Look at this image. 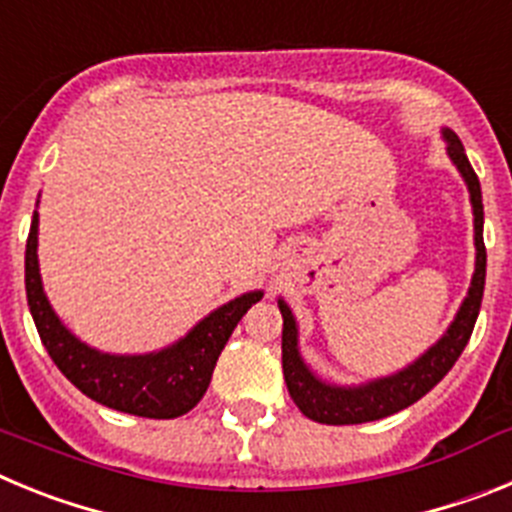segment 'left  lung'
I'll return each mask as SVG.
<instances>
[{"label":"left lung","mask_w":512,"mask_h":512,"mask_svg":"<svg viewBox=\"0 0 512 512\" xmlns=\"http://www.w3.org/2000/svg\"><path fill=\"white\" fill-rule=\"evenodd\" d=\"M446 140V153L464 176L469 189L474 212V248H477V261H474V277L467 297L456 312L454 323L449 330L433 343L423 356L408 364L402 372L379 377L372 382L359 384V387H341V384H328L312 372L305 359L300 356V343H297V320L284 300H279L284 328H282V369L287 390L295 400L302 415H307L315 423L325 425H354L369 423V420L387 418L392 413H400L408 405L418 402L425 392H431L446 374L456 359L461 356L464 346L469 343L474 323H477L479 305L485 295V274H487V251L485 238H482V225H485V210H482V189L479 179L469 164L467 153L454 130L443 128Z\"/></svg>","instance_id":"8db88e82"}]
</instances>
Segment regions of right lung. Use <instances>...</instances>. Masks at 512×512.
<instances>
[{"label": "right lung", "mask_w": 512, "mask_h": 512, "mask_svg": "<svg viewBox=\"0 0 512 512\" xmlns=\"http://www.w3.org/2000/svg\"><path fill=\"white\" fill-rule=\"evenodd\" d=\"M25 292L40 341L63 377L99 405L158 420L179 418L202 400L230 333L248 307L264 297L261 289L235 297L202 318L187 336L153 354H102L79 341L45 297L38 266V212H33L27 235Z\"/></svg>", "instance_id": "obj_1"}]
</instances>
